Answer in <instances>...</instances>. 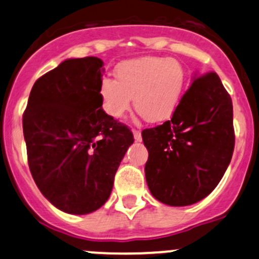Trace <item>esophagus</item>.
Listing matches in <instances>:
<instances>
[{
  "label": "esophagus",
  "mask_w": 259,
  "mask_h": 259,
  "mask_svg": "<svg viewBox=\"0 0 259 259\" xmlns=\"http://www.w3.org/2000/svg\"><path fill=\"white\" fill-rule=\"evenodd\" d=\"M133 134H134V139L135 142H140L142 140V133H140V130H133Z\"/></svg>",
  "instance_id": "esophagus-1"
}]
</instances>
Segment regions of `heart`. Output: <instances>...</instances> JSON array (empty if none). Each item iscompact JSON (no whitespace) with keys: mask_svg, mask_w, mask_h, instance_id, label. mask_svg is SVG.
I'll return each instance as SVG.
<instances>
[{"mask_svg":"<svg viewBox=\"0 0 259 259\" xmlns=\"http://www.w3.org/2000/svg\"><path fill=\"white\" fill-rule=\"evenodd\" d=\"M116 80L103 77L99 95L105 113L124 116L134 98L135 110L149 122L168 120L179 105L187 74L178 60L146 56L121 61L115 67Z\"/></svg>","mask_w":259,"mask_h":259,"instance_id":"heart-1","label":"heart"}]
</instances>
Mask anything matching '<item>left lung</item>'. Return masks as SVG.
I'll use <instances>...</instances> for the list:
<instances>
[{
	"mask_svg": "<svg viewBox=\"0 0 259 259\" xmlns=\"http://www.w3.org/2000/svg\"><path fill=\"white\" fill-rule=\"evenodd\" d=\"M145 178L155 199L184 207L204 199L234 150L232 99L215 72L195 74L171 120L142 132Z\"/></svg>",
	"mask_w": 259,
	"mask_h": 259,
	"instance_id": "1",
	"label": "left lung"
}]
</instances>
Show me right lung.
Returning a JSON list of instances; mask_svg holds the SVG:
<instances>
[{"mask_svg":"<svg viewBox=\"0 0 259 259\" xmlns=\"http://www.w3.org/2000/svg\"><path fill=\"white\" fill-rule=\"evenodd\" d=\"M99 57L67 59L33 83L22 116L31 174L44 197L69 214L105 204L134 137L103 110Z\"/></svg>","mask_w":259,"mask_h":259,"instance_id":"1","label":"right lung"}]
</instances>
